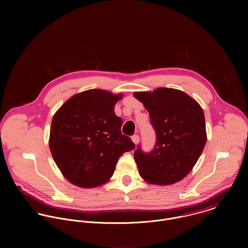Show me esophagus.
<instances>
[{"label":"esophagus","mask_w":248,"mask_h":248,"mask_svg":"<svg viewBox=\"0 0 248 248\" xmlns=\"http://www.w3.org/2000/svg\"><path fill=\"white\" fill-rule=\"evenodd\" d=\"M132 140H133V142H134L135 144H138V143L140 142V137H139L138 135H134V136L132 137Z\"/></svg>","instance_id":"1"}]
</instances>
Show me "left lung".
Returning <instances> with one entry per match:
<instances>
[{"instance_id": "left-lung-1", "label": "left lung", "mask_w": 248, "mask_h": 248, "mask_svg": "<svg viewBox=\"0 0 248 248\" xmlns=\"http://www.w3.org/2000/svg\"><path fill=\"white\" fill-rule=\"evenodd\" d=\"M134 96L149 111L156 134L151 153L140 148L135 152L140 177L155 185L180 181L191 172L207 140L202 107L184 92L170 88L137 92Z\"/></svg>"}]
</instances>
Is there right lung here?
Instances as JSON below:
<instances>
[{"mask_svg":"<svg viewBox=\"0 0 248 248\" xmlns=\"http://www.w3.org/2000/svg\"><path fill=\"white\" fill-rule=\"evenodd\" d=\"M123 94L93 89L74 94L55 112L48 145L62 175L81 188L105 184L119 157L135 149L122 135L114 106Z\"/></svg>","mask_w":248,"mask_h":248,"instance_id":"right-lung-1","label":"right lung"}]
</instances>
